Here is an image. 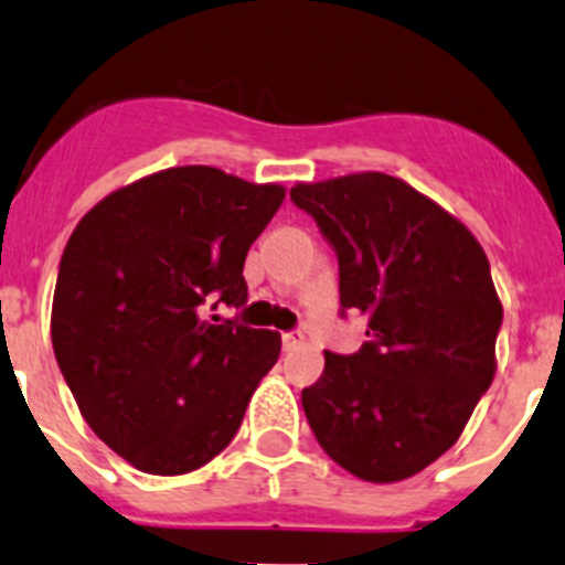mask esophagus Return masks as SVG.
Here are the masks:
<instances>
[{
  "label": "esophagus",
  "mask_w": 565,
  "mask_h": 565,
  "mask_svg": "<svg viewBox=\"0 0 565 565\" xmlns=\"http://www.w3.org/2000/svg\"><path fill=\"white\" fill-rule=\"evenodd\" d=\"M302 341H306V338H302V332H284L281 335L284 352H292V349H298Z\"/></svg>",
  "instance_id": "esophagus-1"
}]
</instances>
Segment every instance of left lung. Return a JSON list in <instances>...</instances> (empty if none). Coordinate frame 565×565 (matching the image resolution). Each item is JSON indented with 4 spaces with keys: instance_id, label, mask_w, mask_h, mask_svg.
<instances>
[{
    "instance_id": "obj_1",
    "label": "left lung",
    "mask_w": 565,
    "mask_h": 565,
    "mask_svg": "<svg viewBox=\"0 0 565 565\" xmlns=\"http://www.w3.org/2000/svg\"><path fill=\"white\" fill-rule=\"evenodd\" d=\"M292 203L338 257L341 317H367L354 354L324 352L302 412L322 449L365 482H401L460 438L495 376L503 308L479 241L384 173L298 183Z\"/></svg>"
}]
</instances>
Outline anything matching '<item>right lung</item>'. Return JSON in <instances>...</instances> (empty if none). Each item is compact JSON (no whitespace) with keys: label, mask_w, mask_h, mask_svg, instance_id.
Here are the masks:
<instances>
[{"label":"right lung","mask_w":565,"mask_h":565,"mask_svg":"<svg viewBox=\"0 0 565 565\" xmlns=\"http://www.w3.org/2000/svg\"><path fill=\"white\" fill-rule=\"evenodd\" d=\"M281 203L278 183L189 164L108 194L70 235L53 354L83 419L140 471L205 466L276 365L278 332L207 319L205 306H246L248 246Z\"/></svg>","instance_id":"add662e5"}]
</instances>
